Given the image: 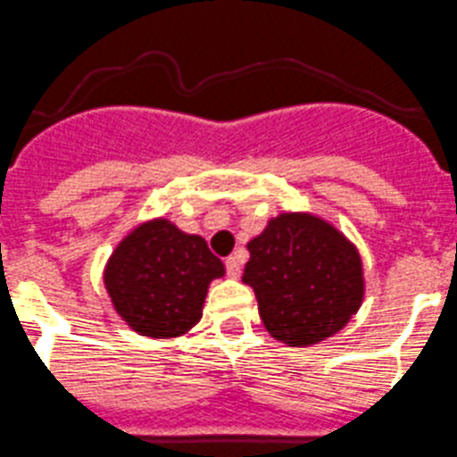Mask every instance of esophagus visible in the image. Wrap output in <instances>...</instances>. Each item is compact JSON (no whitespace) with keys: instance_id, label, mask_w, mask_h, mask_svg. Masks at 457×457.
I'll list each match as a JSON object with an SVG mask.
<instances>
[{"instance_id":"esophagus-1","label":"esophagus","mask_w":457,"mask_h":457,"mask_svg":"<svg viewBox=\"0 0 457 457\" xmlns=\"http://www.w3.org/2000/svg\"><path fill=\"white\" fill-rule=\"evenodd\" d=\"M226 273L231 278H240V271H242V260L240 255H231V258H226Z\"/></svg>"}]
</instances>
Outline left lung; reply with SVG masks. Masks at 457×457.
<instances>
[{
  "label": "left lung",
  "mask_w": 457,
  "mask_h": 457,
  "mask_svg": "<svg viewBox=\"0 0 457 457\" xmlns=\"http://www.w3.org/2000/svg\"><path fill=\"white\" fill-rule=\"evenodd\" d=\"M246 249L251 258L242 282L255 291L260 319L276 341L316 345L361 307V255L329 221L280 212Z\"/></svg>",
  "instance_id": "left-lung-1"
}]
</instances>
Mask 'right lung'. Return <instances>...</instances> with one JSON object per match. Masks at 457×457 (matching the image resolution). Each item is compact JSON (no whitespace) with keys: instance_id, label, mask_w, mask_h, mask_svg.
Here are the masks:
<instances>
[{"instance_id":"right-lung-1","label":"right lung","mask_w":457,"mask_h":457,"mask_svg":"<svg viewBox=\"0 0 457 457\" xmlns=\"http://www.w3.org/2000/svg\"><path fill=\"white\" fill-rule=\"evenodd\" d=\"M224 264L202 236L156 217L128 233L105 264V289L116 314L137 334L172 338L199 323L208 285Z\"/></svg>"}]
</instances>
